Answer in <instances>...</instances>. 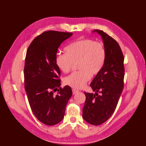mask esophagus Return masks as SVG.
Listing matches in <instances>:
<instances>
[{
  "label": "esophagus",
  "instance_id": "1",
  "mask_svg": "<svg viewBox=\"0 0 146 146\" xmlns=\"http://www.w3.org/2000/svg\"><path fill=\"white\" fill-rule=\"evenodd\" d=\"M72 91H73V94L75 95L76 94H77V93L79 92V90H76L75 88H73L72 89Z\"/></svg>",
  "mask_w": 146,
  "mask_h": 146
}]
</instances>
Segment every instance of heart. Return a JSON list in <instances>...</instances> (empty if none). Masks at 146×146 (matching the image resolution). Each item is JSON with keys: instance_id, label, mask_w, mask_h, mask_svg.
Listing matches in <instances>:
<instances>
[{"instance_id": "1", "label": "heart", "mask_w": 146, "mask_h": 146, "mask_svg": "<svg viewBox=\"0 0 146 146\" xmlns=\"http://www.w3.org/2000/svg\"><path fill=\"white\" fill-rule=\"evenodd\" d=\"M65 54L56 56L55 63L62 72L67 73L71 70L73 64L77 63L78 71L65 77L66 85L75 88L84 87L91 78L103 68L106 51L101 42H95L90 39L77 40L64 48Z\"/></svg>"}]
</instances>
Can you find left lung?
Listing matches in <instances>:
<instances>
[{
	"instance_id": "obj_1",
	"label": "left lung",
	"mask_w": 146,
	"mask_h": 146,
	"mask_svg": "<svg viewBox=\"0 0 146 146\" xmlns=\"http://www.w3.org/2000/svg\"><path fill=\"white\" fill-rule=\"evenodd\" d=\"M93 32L97 33L103 40L106 59L102 70L90 83L95 94L84 93L86 100L83 108V118L90 124L98 125L113 114L122 92L124 58L115 40L103 31L95 29Z\"/></svg>"
}]
</instances>
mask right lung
<instances>
[{"label":"right lung","instance_id":"1","mask_svg":"<svg viewBox=\"0 0 146 146\" xmlns=\"http://www.w3.org/2000/svg\"><path fill=\"white\" fill-rule=\"evenodd\" d=\"M71 33L49 31L37 36L27 50L24 86L31 108L40 122L48 125L63 119L67 103L72 96L69 86L61 85L60 70L55 63L58 49ZM58 90L56 96L54 92Z\"/></svg>","mask_w":146,"mask_h":146}]
</instances>
